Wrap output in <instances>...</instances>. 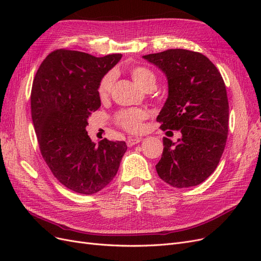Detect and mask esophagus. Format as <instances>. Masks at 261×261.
Instances as JSON below:
<instances>
[{
	"label": "esophagus",
	"mask_w": 261,
	"mask_h": 261,
	"mask_svg": "<svg viewBox=\"0 0 261 261\" xmlns=\"http://www.w3.org/2000/svg\"><path fill=\"white\" fill-rule=\"evenodd\" d=\"M141 140H143V138H141V137H132V138H128L127 139V146L132 147L134 145L140 143Z\"/></svg>",
	"instance_id": "esophagus-1"
}]
</instances>
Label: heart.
Returning <instances> with one entry per match:
<instances>
[{
	"mask_svg": "<svg viewBox=\"0 0 261 261\" xmlns=\"http://www.w3.org/2000/svg\"><path fill=\"white\" fill-rule=\"evenodd\" d=\"M133 81L140 88H147L149 86L155 85V76L151 70L143 67L135 66L130 69ZM115 75L113 72L107 73L101 78L98 85V94L101 99H106L113 87ZM147 117V113L141 109H125L115 114V122L125 130L130 133H139L143 129V121Z\"/></svg>",
	"mask_w": 261,
	"mask_h": 261,
	"instance_id": "obj_1",
	"label": "heart"
}]
</instances>
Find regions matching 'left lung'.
<instances>
[{"label": "left lung", "mask_w": 261, "mask_h": 261, "mask_svg": "<svg viewBox=\"0 0 261 261\" xmlns=\"http://www.w3.org/2000/svg\"><path fill=\"white\" fill-rule=\"evenodd\" d=\"M143 58L168 80V99L156 117L160 128L181 133L176 143L163 137L158 175L176 188L199 185L218 167L226 144L228 102L223 78L198 52L170 49Z\"/></svg>", "instance_id": "1"}]
</instances>
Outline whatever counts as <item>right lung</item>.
<instances>
[{
  "label": "right lung",
  "mask_w": 261,
  "mask_h": 261,
  "mask_svg": "<svg viewBox=\"0 0 261 261\" xmlns=\"http://www.w3.org/2000/svg\"><path fill=\"white\" fill-rule=\"evenodd\" d=\"M122 54L96 58L60 49L41 63L31 89V117L45 163L70 191L92 195L103 189L120 168L125 141L105 138L98 146L86 130L100 108L98 85Z\"/></svg>",
  "instance_id": "add662e5"
}]
</instances>
